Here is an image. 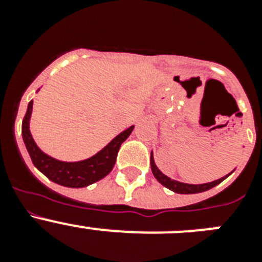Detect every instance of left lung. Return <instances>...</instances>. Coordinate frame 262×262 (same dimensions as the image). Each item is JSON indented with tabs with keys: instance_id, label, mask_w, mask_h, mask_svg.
<instances>
[{
	"instance_id": "obj_1",
	"label": "left lung",
	"mask_w": 262,
	"mask_h": 262,
	"mask_svg": "<svg viewBox=\"0 0 262 262\" xmlns=\"http://www.w3.org/2000/svg\"><path fill=\"white\" fill-rule=\"evenodd\" d=\"M151 169H152V173H154L155 178H156L160 184L163 185V186L168 187L169 190H172V191H174V193H178V194H195V193H202V191L210 190L211 187H214V186H216V185L221 184L224 178H227L228 176L231 174V173H232L231 172L230 174L224 176V177L219 178V180H216V181L209 182V184H198V185L184 184V182L176 181V180H172V178H169L168 176L164 174V173L161 172L159 168H157L156 164H155L154 155L152 154H151Z\"/></svg>"
}]
</instances>
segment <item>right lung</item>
<instances>
[{
  "mask_svg": "<svg viewBox=\"0 0 262 262\" xmlns=\"http://www.w3.org/2000/svg\"><path fill=\"white\" fill-rule=\"evenodd\" d=\"M31 113L32 101H30L26 115L22 122V138L32 160V164L46 177L50 178L51 181L67 187L89 186V185L106 177L111 172V169L114 168L120 145L131 135L134 129V126L124 129L123 133L115 136L103 149H101L98 154L89 159L76 161V163H67V161H60V160L48 156L34 142L31 133H30Z\"/></svg>",
  "mask_w": 262,
  "mask_h": 262,
  "instance_id": "right-lung-1",
  "label": "right lung"
}]
</instances>
